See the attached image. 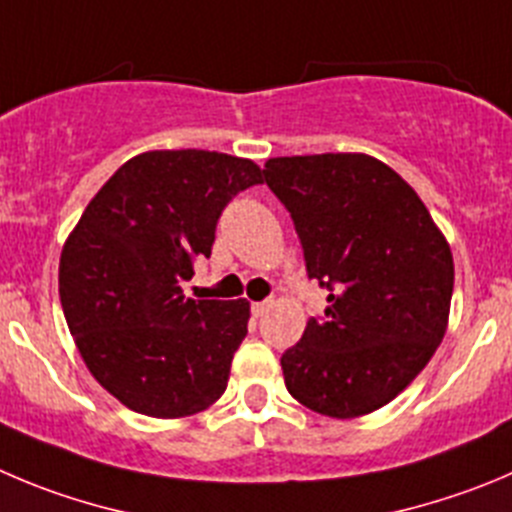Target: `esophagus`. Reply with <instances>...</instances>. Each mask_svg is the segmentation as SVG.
Wrapping results in <instances>:
<instances>
[{
	"mask_svg": "<svg viewBox=\"0 0 512 512\" xmlns=\"http://www.w3.org/2000/svg\"><path fill=\"white\" fill-rule=\"evenodd\" d=\"M270 305H272V300H257V303H252V313L262 315L267 308H270Z\"/></svg>",
	"mask_w": 512,
	"mask_h": 512,
	"instance_id": "1",
	"label": "esophagus"
}]
</instances>
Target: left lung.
Segmentation results:
<instances>
[{"label":"left lung","instance_id":"1","mask_svg":"<svg viewBox=\"0 0 512 512\" xmlns=\"http://www.w3.org/2000/svg\"><path fill=\"white\" fill-rule=\"evenodd\" d=\"M328 308L283 353L285 386L318 414L389 404L429 364L450 318L455 265L417 191L366 154L280 156L262 169Z\"/></svg>","mask_w":512,"mask_h":512}]
</instances>
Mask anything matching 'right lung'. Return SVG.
Masks as SVG:
<instances>
[{"label":"right lung","instance_id":"add662e5","mask_svg":"<svg viewBox=\"0 0 512 512\" xmlns=\"http://www.w3.org/2000/svg\"><path fill=\"white\" fill-rule=\"evenodd\" d=\"M262 184L250 159L146 151L90 199L62 247L60 303L90 374L121 404L176 419L227 389L247 300H194L181 285L212 255L222 209Z\"/></svg>","mask_w":512,"mask_h":512}]
</instances>
